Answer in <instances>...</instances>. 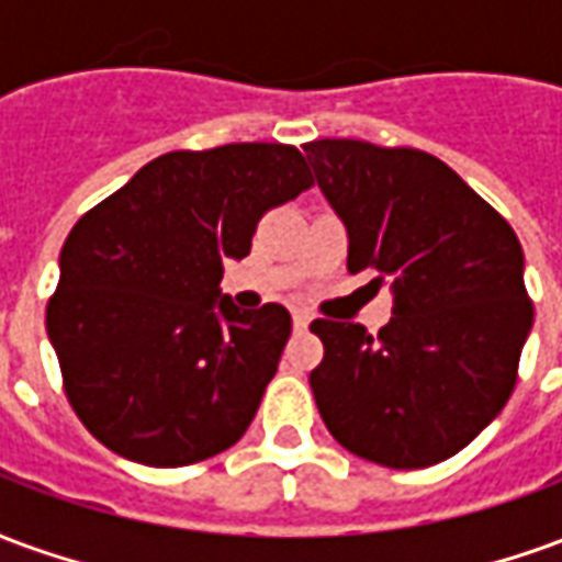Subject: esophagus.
Returning <instances> with one entry per match:
<instances>
[{"instance_id":"1","label":"esophagus","mask_w":562,"mask_h":562,"mask_svg":"<svg viewBox=\"0 0 562 562\" xmlns=\"http://www.w3.org/2000/svg\"><path fill=\"white\" fill-rule=\"evenodd\" d=\"M292 318H294V328H297V330H304L306 325H310V322H313V316H310V313H306V310H294Z\"/></svg>"}]
</instances>
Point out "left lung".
Wrapping results in <instances>:
<instances>
[{"label":"left lung","mask_w":562,"mask_h":562,"mask_svg":"<svg viewBox=\"0 0 562 562\" xmlns=\"http://www.w3.org/2000/svg\"><path fill=\"white\" fill-rule=\"evenodd\" d=\"M313 180L349 237V273L389 285L391 322L316 318L310 373L330 436L391 470L448 460L512 397L532 304L524 249L499 213L430 153L322 138L304 144Z\"/></svg>","instance_id":"1"}]
</instances>
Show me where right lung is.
Masks as SVG:
<instances>
[{
    "instance_id": "add662e5",
    "label": "right lung",
    "mask_w": 562,
    "mask_h": 562,
    "mask_svg": "<svg viewBox=\"0 0 562 562\" xmlns=\"http://www.w3.org/2000/svg\"><path fill=\"white\" fill-rule=\"evenodd\" d=\"M313 186L289 144L177 149L83 213L59 252L47 337L66 397L114 454L186 467L232 448L292 334L282 304L240 310L222 261Z\"/></svg>"
}]
</instances>
